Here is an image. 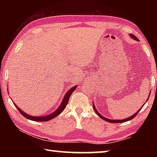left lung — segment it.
Instances as JSON below:
<instances>
[{
	"mask_svg": "<svg viewBox=\"0 0 157 157\" xmlns=\"http://www.w3.org/2000/svg\"><path fill=\"white\" fill-rule=\"evenodd\" d=\"M130 36H131L133 39H134L135 40H136V41H139V39H138V38L136 36H134V34H130ZM145 105V104H144ZM93 107H94V110H95V113H96L98 116H99L102 119H103V120H105V121H107V122H109V123H124V122H127V121H130V120H132V119H133L134 118V117H136V116L137 115V113L139 112L140 111V110L141 109H142V107L140 109L137 111V112H136V113H134V115L133 116H130V117H129V118H126V119H123V120H110V119H107V118H105L104 116H102V115H100V114L98 112V111L96 110V109H95V106L94 105H93Z\"/></svg>",
	"mask_w": 157,
	"mask_h": 157,
	"instance_id": "1",
	"label": "left lung"
}]
</instances>
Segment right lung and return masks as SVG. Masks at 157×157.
I'll use <instances>...</instances> for the list:
<instances>
[{
    "label": "right lung",
    "instance_id": "1",
    "mask_svg": "<svg viewBox=\"0 0 157 157\" xmlns=\"http://www.w3.org/2000/svg\"><path fill=\"white\" fill-rule=\"evenodd\" d=\"M76 86H73V88H71L69 91H68V92L66 93L64 98H63V99L62 100V104L60 105L59 107L55 111V112H53L51 114H49L48 116H39V117H36V116H30L29 114H26L25 113L23 112V111L22 110H21L18 107V106L14 104V105L17 107V109L19 111V112L21 113V115L25 117V118H28V119H30V120H32V121H50L51 120V119L55 118V117L57 116L59 114H60L62 112L63 110L64 109L66 106L67 105V103L68 102V100L69 98H70L71 94H73V92L75 91V89H76Z\"/></svg>",
    "mask_w": 157,
    "mask_h": 157
}]
</instances>
